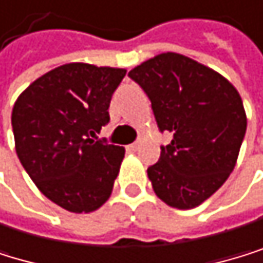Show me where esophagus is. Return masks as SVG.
Masks as SVG:
<instances>
[{
	"label": "esophagus",
	"mask_w": 263,
	"mask_h": 263,
	"mask_svg": "<svg viewBox=\"0 0 263 263\" xmlns=\"http://www.w3.org/2000/svg\"><path fill=\"white\" fill-rule=\"evenodd\" d=\"M127 148H129L130 152H137V150H139V142H134V143H130Z\"/></svg>",
	"instance_id": "obj_1"
}]
</instances>
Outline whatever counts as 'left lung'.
<instances>
[{"label":"left lung","mask_w":263,"mask_h":263,"mask_svg":"<svg viewBox=\"0 0 263 263\" xmlns=\"http://www.w3.org/2000/svg\"><path fill=\"white\" fill-rule=\"evenodd\" d=\"M148 96L161 133L172 140L147 169L156 196L192 209L216 193L233 171L246 134V111L220 73L176 52L145 60L129 71Z\"/></svg>","instance_id":"left-lung-1"}]
</instances>
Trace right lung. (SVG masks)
Here are the masks:
<instances>
[{
  "label": "right lung",
  "mask_w": 263,
  "mask_h": 263,
  "mask_svg": "<svg viewBox=\"0 0 263 263\" xmlns=\"http://www.w3.org/2000/svg\"><path fill=\"white\" fill-rule=\"evenodd\" d=\"M124 68L65 64L33 81L12 108L20 163L40 192L70 212H92L111 195L124 148L99 140Z\"/></svg>",
  "instance_id": "right-lung-1"
}]
</instances>
